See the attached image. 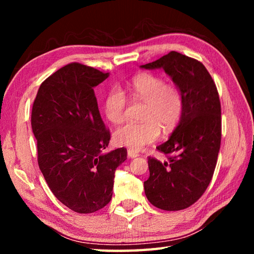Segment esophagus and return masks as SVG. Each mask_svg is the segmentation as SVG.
I'll return each instance as SVG.
<instances>
[{
  "label": "esophagus",
  "mask_w": 254,
  "mask_h": 254,
  "mask_svg": "<svg viewBox=\"0 0 254 254\" xmlns=\"http://www.w3.org/2000/svg\"><path fill=\"white\" fill-rule=\"evenodd\" d=\"M127 156H128V158L137 157V156H138V152H136V150H134V149L128 148V149H127Z\"/></svg>",
  "instance_id": "1"
}]
</instances>
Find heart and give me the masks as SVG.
<instances>
[{
    "label": "heart",
    "instance_id": "b5f03b06",
    "mask_svg": "<svg viewBox=\"0 0 254 254\" xmlns=\"http://www.w3.org/2000/svg\"><path fill=\"white\" fill-rule=\"evenodd\" d=\"M132 95L146 102L143 113V122H127L113 133L117 145L131 149H141L152 144L164 132L174 130L180 121L183 112V96L174 83H166L158 74L142 73L136 75L130 84ZM127 98L120 87H112L105 98L104 111L112 123H120L126 116Z\"/></svg>",
    "mask_w": 254,
    "mask_h": 254
}]
</instances>
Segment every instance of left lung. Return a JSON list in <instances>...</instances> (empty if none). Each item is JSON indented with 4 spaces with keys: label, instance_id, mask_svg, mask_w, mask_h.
<instances>
[{
    "label": "left lung",
    "instance_id": "1",
    "mask_svg": "<svg viewBox=\"0 0 254 254\" xmlns=\"http://www.w3.org/2000/svg\"><path fill=\"white\" fill-rule=\"evenodd\" d=\"M142 67L164 68L183 96L179 126L168 141L156 147L168 160L148 157L145 194L160 209H185L206 191L217 164L222 141L217 87L201 62L176 51Z\"/></svg>",
    "mask_w": 254,
    "mask_h": 254
}]
</instances>
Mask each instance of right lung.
I'll use <instances>...</instances> for the list:
<instances>
[{
  "instance_id": "add662e5",
  "label": "right lung",
  "mask_w": 254,
  "mask_h": 254,
  "mask_svg": "<svg viewBox=\"0 0 254 254\" xmlns=\"http://www.w3.org/2000/svg\"><path fill=\"white\" fill-rule=\"evenodd\" d=\"M108 76L69 63L41 83L32 105L39 168L55 196L79 214L95 213L110 202L116 169L127 159L124 147L102 154L110 131L94 87Z\"/></svg>"
}]
</instances>
